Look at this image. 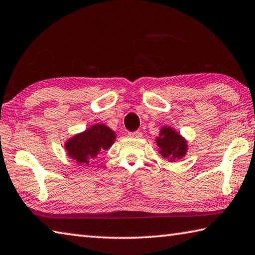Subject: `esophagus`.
<instances>
[{
	"label": "esophagus",
	"instance_id": "esophagus-1",
	"mask_svg": "<svg viewBox=\"0 0 255 255\" xmlns=\"http://www.w3.org/2000/svg\"><path fill=\"white\" fill-rule=\"evenodd\" d=\"M128 136L129 137H132V138H140L141 137V132L140 131H132V132H128Z\"/></svg>",
	"mask_w": 255,
	"mask_h": 255
}]
</instances>
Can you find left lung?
<instances>
[{
	"label": "left lung",
	"mask_w": 255,
	"mask_h": 255,
	"mask_svg": "<svg viewBox=\"0 0 255 255\" xmlns=\"http://www.w3.org/2000/svg\"><path fill=\"white\" fill-rule=\"evenodd\" d=\"M158 152L169 162H175L185 156L188 152V141L171 126H164L156 137Z\"/></svg>",
	"instance_id": "obj_1"
}]
</instances>
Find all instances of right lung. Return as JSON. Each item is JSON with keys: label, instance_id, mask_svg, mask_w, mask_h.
<instances>
[{"label": "right lung", "instance_id": "1", "mask_svg": "<svg viewBox=\"0 0 255 255\" xmlns=\"http://www.w3.org/2000/svg\"><path fill=\"white\" fill-rule=\"evenodd\" d=\"M116 137V132L106 125L94 124L84 131L68 138L64 146L66 154L76 163L90 165L99 154L111 147Z\"/></svg>", "mask_w": 255, "mask_h": 255}]
</instances>
